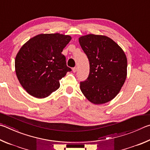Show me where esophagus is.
Returning <instances> with one entry per match:
<instances>
[{
	"label": "esophagus",
	"mask_w": 150,
	"mask_h": 150,
	"mask_svg": "<svg viewBox=\"0 0 150 150\" xmlns=\"http://www.w3.org/2000/svg\"><path fill=\"white\" fill-rule=\"evenodd\" d=\"M77 71V67H73V71L74 72V73H75L76 71Z\"/></svg>",
	"instance_id": "34e87169"
}]
</instances>
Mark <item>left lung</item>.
Listing matches in <instances>:
<instances>
[{"mask_svg": "<svg viewBox=\"0 0 150 150\" xmlns=\"http://www.w3.org/2000/svg\"><path fill=\"white\" fill-rule=\"evenodd\" d=\"M79 40L90 64L88 77L80 82L81 91L95 104L110 102L117 95L126 79V55L106 36L90 34Z\"/></svg>", "mask_w": 150, "mask_h": 150, "instance_id": "left-lung-1", "label": "left lung"}]
</instances>
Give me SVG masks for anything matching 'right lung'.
Wrapping results in <instances>:
<instances>
[{
    "mask_svg": "<svg viewBox=\"0 0 150 150\" xmlns=\"http://www.w3.org/2000/svg\"><path fill=\"white\" fill-rule=\"evenodd\" d=\"M71 37L40 34L29 39L16 57L15 68L21 86L31 96L44 98L59 87V80L71 69L62 52Z\"/></svg>",
    "mask_w": 150,
    "mask_h": 150,
    "instance_id": "obj_1",
    "label": "right lung"
}]
</instances>
